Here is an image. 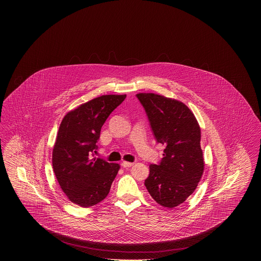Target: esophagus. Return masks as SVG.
<instances>
[{
    "label": "esophagus",
    "instance_id": "esophagus-1",
    "mask_svg": "<svg viewBox=\"0 0 261 261\" xmlns=\"http://www.w3.org/2000/svg\"><path fill=\"white\" fill-rule=\"evenodd\" d=\"M121 165H122V167H131V166H133L134 165V163L133 162H123L121 163Z\"/></svg>",
    "mask_w": 261,
    "mask_h": 261
}]
</instances>
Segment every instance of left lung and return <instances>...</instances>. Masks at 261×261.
I'll return each instance as SVG.
<instances>
[{
    "label": "left lung",
    "instance_id": "left-lung-1",
    "mask_svg": "<svg viewBox=\"0 0 261 261\" xmlns=\"http://www.w3.org/2000/svg\"><path fill=\"white\" fill-rule=\"evenodd\" d=\"M158 143L164 145L159 165H149L145 181L159 204L173 208L196 190L204 169L200 127L192 111L180 100L153 93H139Z\"/></svg>",
    "mask_w": 261,
    "mask_h": 261
}]
</instances>
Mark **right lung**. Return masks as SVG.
<instances>
[{"label": "right lung", "mask_w": 261, "mask_h": 261, "mask_svg": "<svg viewBox=\"0 0 261 261\" xmlns=\"http://www.w3.org/2000/svg\"><path fill=\"white\" fill-rule=\"evenodd\" d=\"M126 98V95H103L67 112L53 149V169L67 199L82 207L93 206L110 193L120 168L92 158L97 149L100 128Z\"/></svg>", "instance_id": "1"}]
</instances>
